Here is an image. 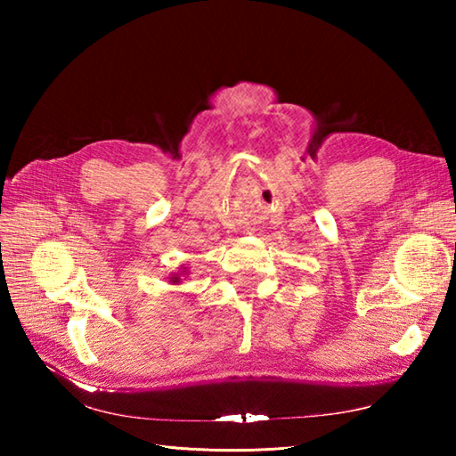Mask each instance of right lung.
I'll return each instance as SVG.
<instances>
[{"label":"right lung","mask_w":456,"mask_h":456,"mask_svg":"<svg viewBox=\"0 0 456 456\" xmlns=\"http://www.w3.org/2000/svg\"><path fill=\"white\" fill-rule=\"evenodd\" d=\"M188 274H190V273H188V268H186V266H182V268L178 270V273H172V274L168 276V282L176 286V284H180V282H182V276L186 278Z\"/></svg>","instance_id":"obj_1"}]
</instances>
